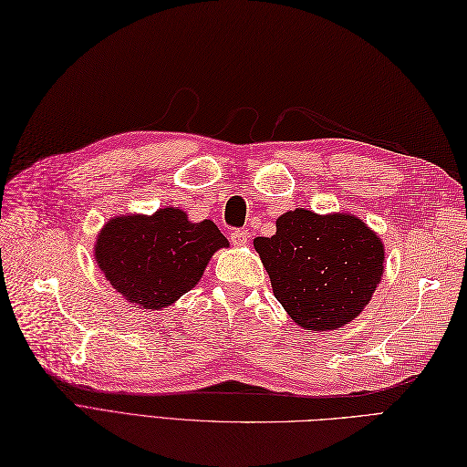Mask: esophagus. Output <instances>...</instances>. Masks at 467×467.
<instances>
[{
  "mask_svg": "<svg viewBox=\"0 0 467 467\" xmlns=\"http://www.w3.org/2000/svg\"><path fill=\"white\" fill-rule=\"evenodd\" d=\"M230 239L234 245H245L249 242V232L245 228H237L230 234Z\"/></svg>",
  "mask_w": 467,
  "mask_h": 467,
  "instance_id": "1",
  "label": "esophagus"
}]
</instances>
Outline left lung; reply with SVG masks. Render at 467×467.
<instances>
[{
    "instance_id": "left-lung-1",
    "label": "left lung",
    "mask_w": 467,
    "mask_h": 467,
    "mask_svg": "<svg viewBox=\"0 0 467 467\" xmlns=\"http://www.w3.org/2000/svg\"><path fill=\"white\" fill-rule=\"evenodd\" d=\"M254 245L275 298L314 332L354 320L381 281V239L349 213L318 216L296 208L276 220L273 237H257Z\"/></svg>"
}]
</instances>
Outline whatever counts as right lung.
<instances>
[{"label": "right lung", "mask_w": 467, "mask_h": 467, "mask_svg": "<svg viewBox=\"0 0 467 467\" xmlns=\"http://www.w3.org/2000/svg\"><path fill=\"white\" fill-rule=\"evenodd\" d=\"M228 247L218 225L192 223L176 208L104 225L96 261L111 286L137 308H165L200 281L213 251Z\"/></svg>", "instance_id": "1"}]
</instances>
